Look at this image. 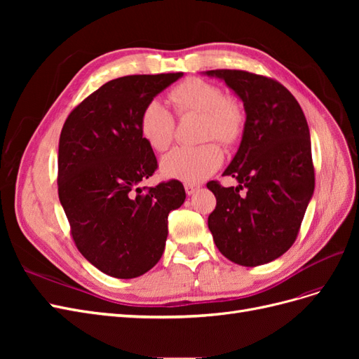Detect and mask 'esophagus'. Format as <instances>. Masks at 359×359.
Listing matches in <instances>:
<instances>
[{"instance_id":"34e87169","label":"esophagus","mask_w":359,"mask_h":359,"mask_svg":"<svg viewBox=\"0 0 359 359\" xmlns=\"http://www.w3.org/2000/svg\"><path fill=\"white\" fill-rule=\"evenodd\" d=\"M184 189H186V193L189 194H194L196 190H199V184H194V182H184Z\"/></svg>"}]
</instances>
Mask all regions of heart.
<instances>
[{
    "instance_id": "obj_1",
    "label": "heart",
    "mask_w": 359,
    "mask_h": 359,
    "mask_svg": "<svg viewBox=\"0 0 359 359\" xmlns=\"http://www.w3.org/2000/svg\"><path fill=\"white\" fill-rule=\"evenodd\" d=\"M178 115L202 114L201 139L210 140L198 147H177L161 158V172L168 178L199 182L222 166L224 147L240 142L245 130V109L240 100L224 95L219 85L199 78H189L169 93ZM139 133L154 151L169 148L175 133V118L158 99L149 100L139 115Z\"/></svg>"
}]
</instances>
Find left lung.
Listing matches in <instances>:
<instances>
[{"label":"left lung","mask_w":359,"mask_h":359,"mask_svg":"<svg viewBox=\"0 0 359 359\" xmlns=\"http://www.w3.org/2000/svg\"><path fill=\"white\" fill-rule=\"evenodd\" d=\"M244 103L241 145L223 175L206 184L217 199L208 227L220 253L243 266L271 262L295 243L314 191L307 119L286 86L244 70H208ZM241 189H245L244 194Z\"/></svg>","instance_id":"1"}]
</instances>
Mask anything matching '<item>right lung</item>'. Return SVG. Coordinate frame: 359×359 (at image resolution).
I'll use <instances>...</instances> for the list:
<instances>
[{"label": "right lung", "instance_id": "add662e5", "mask_svg": "<svg viewBox=\"0 0 359 359\" xmlns=\"http://www.w3.org/2000/svg\"><path fill=\"white\" fill-rule=\"evenodd\" d=\"M182 73L109 81L79 103L62 126L58 196L82 256L102 273L135 278L165 252L168 215L186 199L177 180L139 187L157 158L139 133L144 106Z\"/></svg>", "mask_w": 359, "mask_h": 359}]
</instances>
